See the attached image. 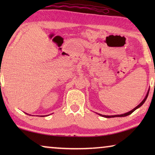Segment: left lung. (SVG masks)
I'll return each mask as SVG.
<instances>
[{
	"instance_id": "1",
	"label": "left lung",
	"mask_w": 155,
	"mask_h": 155,
	"mask_svg": "<svg viewBox=\"0 0 155 155\" xmlns=\"http://www.w3.org/2000/svg\"><path fill=\"white\" fill-rule=\"evenodd\" d=\"M148 94H149V90H148V93H147V94H146V97H145V98H144V99L143 100V101L141 102V103L140 104H139V105H137V107H135V108H134V109H133V110H131L130 111H129V112H127V113H126V114H122V115H101V114H99V115H101V116H103V117H107V118H109V117H124V116H127V115H130V114H132V113H133V111H135L136 109H138L139 107H140L141 105H142V104H143L144 103H145L146 100L147 99V98H148Z\"/></svg>"
}]
</instances>
